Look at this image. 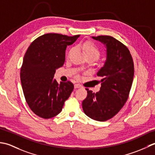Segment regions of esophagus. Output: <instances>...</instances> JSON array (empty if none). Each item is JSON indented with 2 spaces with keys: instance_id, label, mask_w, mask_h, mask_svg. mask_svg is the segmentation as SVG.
<instances>
[{
  "instance_id": "34e87169",
  "label": "esophagus",
  "mask_w": 155,
  "mask_h": 155,
  "mask_svg": "<svg viewBox=\"0 0 155 155\" xmlns=\"http://www.w3.org/2000/svg\"><path fill=\"white\" fill-rule=\"evenodd\" d=\"M82 87V86L81 84H75V85H74V87L75 88H80V87Z\"/></svg>"
}]
</instances>
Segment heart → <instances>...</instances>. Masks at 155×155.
<instances>
[{"label":"heart","mask_w":155,"mask_h":155,"mask_svg":"<svg viewBox=\"0 0 155 155\" xmlns=\"http://www.w3.org/2000/svg\"><path fill=\"white\" fill-rule=\"evenodd\" d=\"M80 47L86 53L87 58H93L94 60L98 59L101 55V51L95 44L91 41H86L80 45ZM74 51V48H71L68 51V56H70Z\"/></svg>","instance_id":"obj_1"}]
</instances>
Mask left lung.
I'll use <instances>...</instances> for the list:
<instances>
[{
    "mask_svg": "<svg viewBox=\"0 0 155 155\" xmlns=\"http://www.w3.org/2000/svg\"><path fill=\"white\" fill-rule=\"evenodd\" d=\"M106 46L107 59L97 75L102 78L100 90L82 102L84 113L91 119L106 121L114 116L128 98L134 77V63L127 47L111 36L92 37Z\"/></svg>",
    "mask_w": 155,
    "mask_h": 155,
    "instance_id": "1",
    "label": "left lung"
}]
</instances>
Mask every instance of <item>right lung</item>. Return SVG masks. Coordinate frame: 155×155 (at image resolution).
<instances>
[{
    "mask_svg": "<svg viewBox=\"0 0 155 155\" xmlns=\"http://www.w3.org/2000/svg\"><path fill=\"white\" fill-rule=\"evenodd\" d=\"M79 37L45 34L34 40L25 53L20 72L22 88L28 106L41 118H51L61 112L74 90L71 81L59 84L53 77L64 64L66 47Z\"/></svg>",
    "mask_w": 155,
    "mask_h": 155,
    "instance_id": "obj_1",
    "label": "right lung"
}]
</instances>
